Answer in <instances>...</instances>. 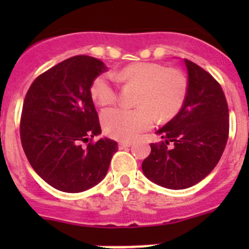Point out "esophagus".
<instances>
[{"label": "esophagus", "instance_id": "34e87169", "mask_svg": "<svg viewBox=\"0 0 249 249\" xmlns=\"http://www.w3.org/2000/svg\"><path fill=\"white\" fill-rule=\"evenodd\" d=\"M131 142H127V141H121L120 143H118V147H120L121 149L123 148H127V147H131Z\"/></svg>", "mask_w": 249, "mask_h": 249}]
</instances>
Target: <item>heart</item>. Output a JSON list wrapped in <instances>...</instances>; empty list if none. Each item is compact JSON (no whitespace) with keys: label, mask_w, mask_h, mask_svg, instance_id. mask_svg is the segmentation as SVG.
I'll use <instances>...</instances> for the list:
<instances>
[{"label":"heart","mask_w":249,"mask_h":249,"mask_svg":"<svg viewBox=\"0 0 249 249\" xmlns=\"http://www.w3.org/2000/svg\"><path fill=\"white\" fill-rule=\"evenodd\" d=\"M114 77L141 86L136 108L107 109L102 113V126L111 137L131 141L153 126L156 114L160 120L173 117L181 109L187 94V78L179 70L152 62H138L120 71L98 76L92 82L91 97L98 106H108L117 100Z\"/></svg>","instance_id":"1"}]
</instances>
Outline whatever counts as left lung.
<instances>
[{"label":"left lung","instance_id":"8db88e82","mask_svg":"<svg viewBox=\"0 0 249 249\" xmlns=\"http://www.w3.org/2000/svg\"><path fill=\"white\" fill-rule=\"evenodd\" d=\"M187 94L181 109L156 133L142 163L149 181L168 190H184L201 182L217 166L228 140L230 114L221 86L203 68L184 59Z\"/></svg>","mask_w":249,"mask_h":249}]
</instances>
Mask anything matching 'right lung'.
I'll list each match as a JSON object with an SVG mask.
<instances>
[{
	"instance_id": "obj_1",
	"label": "right lung",
	"mask_w": 249,
	"mask_h": 249,
	"mask_svg": "<svg viewBox=\"0 0 249 249\" xmlns=\"http://www.w3.org/2000/svg\"><path fill=\"white\" fill-rule=\"evenodd\" d=\"M107 70L100 59L74 56L38 76L22 108L21 142L35 172L62 192L78 193L107 175L117 142L101 135L91 97L94 78Z\"/></svg>"
}]
</instances>
